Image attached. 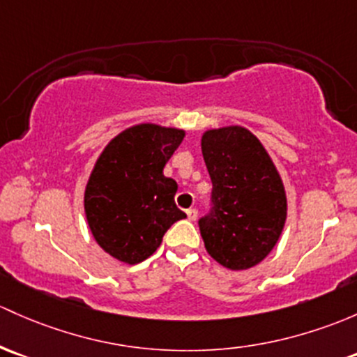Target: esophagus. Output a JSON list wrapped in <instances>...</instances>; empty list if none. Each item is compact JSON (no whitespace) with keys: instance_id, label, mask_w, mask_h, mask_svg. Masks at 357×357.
I'll return each mask as SVG.
<instances>
[{"instance_id":"1","label":"esophagus","mask_w":357,"mask_h":357,"mask_svg":"<svg viewBox=\"0 0 357 357\" xmlns=\"http://www.w3.org/2000/svg\"><path fill=\"white\" fill-rule=\"evenodd\" d=\"M186 215H188L190 220H195V219H197V215H198V210L197 208H188V210H186Z\"/></svg>"}]
</instances>
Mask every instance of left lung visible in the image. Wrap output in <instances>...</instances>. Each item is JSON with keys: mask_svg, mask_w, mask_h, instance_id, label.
Wrapping results in <instances>:
<instances>
[{"mask_svg": "<svg viewBox=\"0 0 357 357\" xmlns=\"http://www.w3.org/2000/svg\"><path fill=\"white\" fill-rule=\"evenodd\" d=\"M202 153L212 179L210 210L198 219L205 248L226 268L255 267L286 222L282 179L260 140L241 126L207 131Z\"/></svg>", "mask_w": 357, "mask_h": 357, "instance_id": "1", "label": "left lung"}]
</instances>
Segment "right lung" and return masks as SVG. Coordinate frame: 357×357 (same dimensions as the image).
<instances>
[{
  "instance_id": "right-lung-1",
  "label": "right lung",
  "mask_w": 357,
  "mask_h": 357,
  "mask_svg": "<svg viewBox=\"0 0 357 357\" xmlns=\"http://www.w3.org/2000/svg\"><path fill=\"white\" fill-rule=\"evenodd\" d=\"M183 137V130L137 125L112 138L97 159L85 215L96 241L116 260H147L167 229L186 217L174 204L178 183L162 172Z\"/></svg>"
}]
</instances>
